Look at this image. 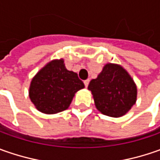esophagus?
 <instances>
[{"instance_id":"obj_1","label":"esophagus","mask_w":160,"mask_h":160,"mask_svg":"<svg viewBox=\"0 0 160 160\" xmlns=\"http://www.w3.org/2000/svg\"><path fill=\"white\" fill-rule=\"evenodd\" d=\"M89 82H90L89 79H86V80H84V81H83V83H84L85 87H87V86H88V84H89Z\"/></svg>"}]
</instances>
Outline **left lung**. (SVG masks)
I'll list each match as a JSON object with an SVG mask.
<instances>
[{
    "instance_id": "obj_1",
    "label": "left lung",
    "mask_w": 160,
    "mask_h": 160,
    "mask_svg": "<svg viewBox=\"0 0 160 160\" xmlns=\"http://www.w3.org/2000/svg\"><path fill=\"white\" fill-rule=\"evenodd\" d=\"M92 92L97 109L102 114L119 118L135 104L137 88L131 76L121 66L108 63L95 79L91 80Z\"/></svg>"
}]
</instances>
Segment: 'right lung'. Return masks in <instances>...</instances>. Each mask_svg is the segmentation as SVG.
Listing matches in <instances>:
<instances>
[{"label": "right lung", "mask_w": 160, "mask_h": 160, "mask_svg": "<svg viewBox=\"0 0 160 160\" xmlns=\"http://www.w3.org/2000/svg\"><path fill=\"white\" fill-rule=\"evenodd\" d=\"M84 87L77 73L68 70L62 58L45 65L31 81L29 98L42 113L55 114L69 107L77 91Z\"/></svg>", "instance_id": "1"}]
</instances>
